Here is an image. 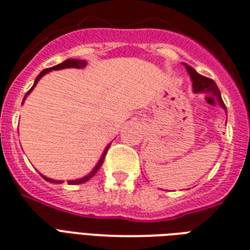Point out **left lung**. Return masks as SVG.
<instances>
[{
  "mask_svg": "<svg viewBox=\"0 0 250 250\" xmlns=\"http://www.w3.org/2000/svg\"><path fill=\"white\" fill-rule=\"evenodd\" d=\"M186 69L188 72L189 77L192 80V87H193V93H211L214 94L217 99L219 102V105L222 107L225 111H226V105L223 103L222 97H221V91H219L218 86L215 85V83L211 79H208L205 76L199 75L192 67L185 64ZM227 112V111H226Z\"/></svg>",
  "mask_w": 250,
  "mask_h": 250,
  "instance_id": "8db88e82",
  "label": "left lung"
}]
</instances>
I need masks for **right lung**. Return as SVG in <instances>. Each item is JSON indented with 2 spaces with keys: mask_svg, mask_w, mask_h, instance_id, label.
I'll use <instances>...</instances> for the list:
<instances>
[{
  "mask_svg": "<svg viewBox=\"0 0 250 250\" xmlns=\"http://www.w3.org/2000/svg\"><path fill=\"white\" fill-rule=\"evenodd\" d=\"M86 64H87L86 61H80V59H67V61H64V62H63V63H61V64L54 65V67H51V68L43 69V71L41 72V73H40V75L37 76V77H36L35 83H33V86H32L31 89H29V91H28V93L25 94V97H24V99H23V103H24V101H25V98H27L28 94H29L32 90H33V87H35L36 85H37V83H39L40 80H41V77H42V76H45L46 73H49L50 71H57V69H63V68H83V67H85V65H86ZM109 146H111V145H108V146H107V147H105V149H104V151H103V153H102V156H101V159H99V161H98V164H97V165H95V167H94L93 170H91L90 173H89V174L85 175V177H83V178L75 179V181H68V185H81V183H85V182L89 181V179H90L91 177H94V174H95V173H97V171L99 170V167H102V164H103V161H104V157H105V155H107V151H108ZM42 178L45 179V181L50 182V183H57V185H61V183H63V181H57V179H50V178H47V177H45V175H42Z\"/></svg>",
  "mask_w": 250,
  "mask_h": 250,
  "instance_id": "obj_1",
  "label": "right lung"
}]
</instances>
